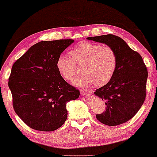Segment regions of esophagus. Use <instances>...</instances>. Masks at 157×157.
<instances>
[{
	"label": "esophagus",
	"mask_w": 157,
	"mask_h": 157,
	"mask_svg": "<svg viewBox=\"0 0 157 157\" xmlns=\"http://www.w3.org/2000/svg\"><path fill=\"white\" fill-rule=\"evenodd\" d=\"M81 92L82 94H88V95H90L91 93H92L91 90H87V89L86 90H81Z\"/></svg>",
	"instance_id": "1"
}]
</instances>
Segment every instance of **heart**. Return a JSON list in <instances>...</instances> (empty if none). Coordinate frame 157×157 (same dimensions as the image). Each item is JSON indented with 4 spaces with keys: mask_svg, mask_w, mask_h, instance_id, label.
<instances>
[{
    "mask_svg": "<svg viewBox=\"0 0 157 157\" xmlns=\"http://www.w3.org/2000/svg\"><path fill=\"white\" fill-rule=\"evenodd\" d=\"M70 54L71 57L64 54L59 56L56 66L66 81H72L77 74V65H83V74L74 82L77 86L88 87L93 84L103 86L115 75L117 56L115 51L109 46L84 42L73 48Z\"/></svg>",
    "mask_w": 157,
    "mask_h": 157,
    "instance_id": "1",
    "label": "heart"
}]
</instances>
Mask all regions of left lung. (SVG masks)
Here are the masks:
<instances>
[{
    "label": "left lung",
    "instance_id": "left-lung-1",
    "mask_svg": "<svg viewBox=\"0 0 157 157\" xmlns=\"http://www.w3.org/2000/svg\"><path fill=\"white\" fill-rule=\"evenodd\" d=\"M87 39L106 44L113 48L117 56V69L113 78L94 92L106 105L104 112L96 115L97 119L109 126L123 124L137 113L145 101L147 67L139 53L120 37L109 34Z\"/></svg>",
    "mask_w": 157,
    "mask_h": 157
}]
</instances>
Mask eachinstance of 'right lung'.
Returning a JSON list of instances; mask_svg holds the SVG:
<instances>
[{"label": "right lung", "mask_w": 157, "mask_h": 157, "mask_svg": "<svg viewBox=\"0 0 157 157\" xmlns=\"http://www.w3.org/2000/svg\"><path fill=\"white\" fill-rule=\"evenodd\" d=\"M74 40L42 41L14 63L8 86L14 110L33 129L53 132L67 118L66 104L80 92L66 82L57 69L59 56Z\"/></svg>", "instance_id": "1"}]
</instances>
